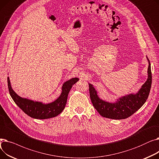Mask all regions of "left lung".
<instances>
[{
  "label": "left lung",
  "instance_id": "8db88e82",
  "mask_svg": "<svg viewBox=\"0 0 159 159\" xmlns=\"http://www.w3.org/2000/svg\"><path fill=\"white\" fill-rule=\"evenodd\" d=\"M149 66L148 77L146 82L136 94H129L118 99L116 102H107L100 98L92 84H89V95L91 102L99 114L103 117L120 120L128 118L143 106L148 98L152 86V75L151 64L148 58Z\"/></svg>",
  "mask_w": 159,
  "mask_h": 159
}]
</instances>
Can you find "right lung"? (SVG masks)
<instances>
[{
    "label": "right lung",
    "mask_w": 159,
    "mask_h": 159,
    "mask_svg": "<svg viewBox=\"0 0 159 159\" xmlns=\"http://www.w3.org/2000/svg\"><path fill=\"white\" fill-rule=\"evenodd\" d=\"M79 80L78 78H73L64 83L62 93L56 101L49 104H43L19 97L12 89L9 77H7V86L10 94L20 109L31 118L36 119H47L59 115L64 109L68 95L73 85Z\"/></svg>",
    "instance_id": "obj_1"
}]
</instances>
